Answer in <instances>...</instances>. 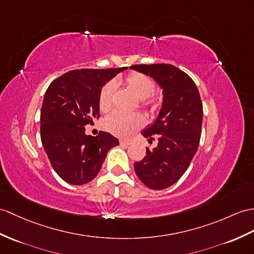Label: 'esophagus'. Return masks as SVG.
<instances>
[{"instance_id":"34e87169","label":"esophagus","mask_w":254,"mask_h":254,"mask_svg":"<svg viewBox=\"0 0 254 254\" xmlns=\"http://www.w3.org/2000/svg\"><path fill=\"white\" fill-rule=\"evenodd\" d=\"M119 143H120L121 146H128V145H131V141H129V140H125V139H121V140L119 141Z\"/></svg>"}]
</instances>
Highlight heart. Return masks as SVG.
<instances>
[{
	"mask_svg": "<svg viewBox=\"0 0 254 254\" xmlns=\"http://www.w3.org/2000/svg\"><path fill=\"white\" fill-rule=\"evenodd\" d=\"M125 83L136 94L137 97L144 99L146 106L155 108L158 105V99L152 96L156 91V83L148 75L140 72H131L125 76ZM115 92L116 85L113 82H109L103 86L98 96L100 110L108 111L113 107ZM144 122V117L137 113H123V111L116 110L106 118L105 127L117 136L127 137L143 127Z\"/></svg>",
	"mask_w": 254,
	"mask_h": 254,
	"instance_id": "heart-1",
	"label": "heart"
}]
</instances>
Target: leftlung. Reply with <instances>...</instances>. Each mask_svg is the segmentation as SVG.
<instances>
[{
  "label": "left lung",
  "mask_w": 254,
  "mask_h": 254,
  "mask_svg": "<svg viewBox=\"0 0 254 254\" xmlns=\"http://www.w3.org/2000/svg\"><path fill=\"white\" fill-rule=\"evenodd\" d=\"M132 69L152 76L163 88V104L157 120L141 134L149 143L146 156L134 163L138 179L155 190L178 182L198 149L202 126V103L190 75L169 64H134Z\"/></svg>",
  "instance_id": "left-lung-1"
}]
</instances>
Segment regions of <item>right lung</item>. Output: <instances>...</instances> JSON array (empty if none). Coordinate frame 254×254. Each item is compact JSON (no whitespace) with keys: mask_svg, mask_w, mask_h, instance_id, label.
Instances as JSON below:
<instances>
[{"mask_svg":"<svg viewBox=\"0 0 254 254\" xmlns=\"http://www.w3.org/2000/svg\"><path fill=\"white\" fill-rule=\"evenodd\" d=\"M127 67L75 69L50 84L41 109V140L53 169L64 182L83 185L98 174L107 152L119 141L109 133L85 134L99 118L103 85Z\"/></svg>","mask_w":254,"mask_h":254,"instance_id":"right-lung-1","label":"right lung"}]
</instances>
